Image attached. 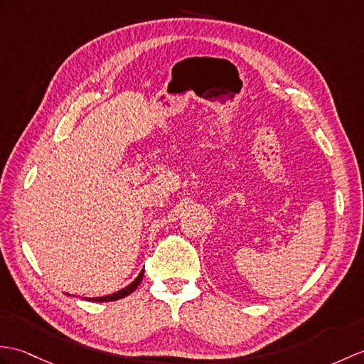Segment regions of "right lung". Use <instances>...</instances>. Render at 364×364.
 <instances>
[{"label":"right lung","instance_id":"right-lung-1","mask_svg":"<svg viewBox=\"0 0 364 364\" xmlns=\"http://www.w3.org/2000/svg\"><path fill=\"white\" fill-rule=\"evenodd\" d=\"M142 276H144V269H142V272L139 273V276H138L136 279H134V281H133L130 285L125 287V289H122V290H119V291H116V293L108 294V296H102V298H88V301L109 302V301H117V299H122V298H125V296H129V294H132L134 290L138 289V285H139L141 281H142Z\"/></svg>","mask_w":364,"mask_h":364}]
</instances>
